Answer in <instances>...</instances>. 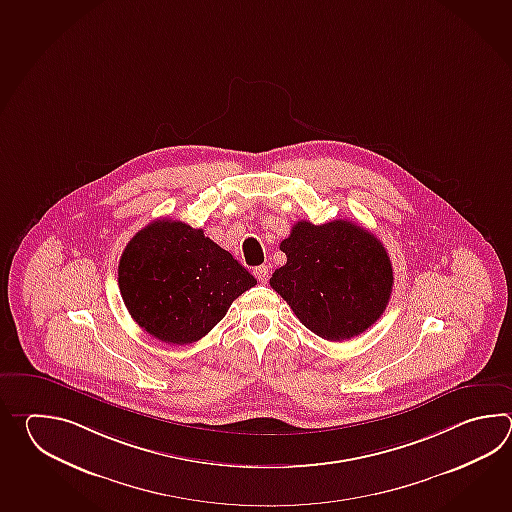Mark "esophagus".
<instances>
[{
    "label": "esophagus",
    "mask_w": 512,
    "mask_h": 512,
    "mask_svg": "<svg viewBox=\"0 0 512 512\" xmlns=\"http://www.w3.org/2000/svg\"><path fill=\"white\" fill-rule=\"evenodd\" d=\"M254 276L258 278V282L267 283L269 280V267L267 265H260L254 269Z\"/></svg>",
    "instance_id": "1"
}]
</instances>
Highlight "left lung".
<instances>
[{"label": "left lung", "instance_id": "obj_1", "mask_svg": "<svg viewBox=\"0 0 512 512\" xmlns=\"http://www.w3.org/2000/svg\"><path fill=\"white\" fill-rule=\"evenodd\" d=\"M280 251L287 261L272 274L271 287L318 337H357L390 302V256L371 232L351 221H298Z\"/></svg>", "mask_w": 512, "mask_h": 512}]
</instances>
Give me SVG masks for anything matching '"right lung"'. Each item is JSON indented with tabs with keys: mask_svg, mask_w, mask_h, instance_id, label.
I'll list each match as a JSON object with an SVG mask.
<instances>
[{
	"mask_svg": "<svg viewBox=\"0 0 512 512\" xmlns=\"http://www.w3.org/2000/svg\"><path fill=\"white\" fill-rule=\"evenodd\" d=\"M254 285L251 272L203 229L174 219L139 230L119 261L120 294L131 318L175 346L205 337Z\"/></svg>",
	"mask_w": 512,
	"mask_h": 512,
	"instance_id": "obj_1",
	"label": "right lung"
}]
</instances>
